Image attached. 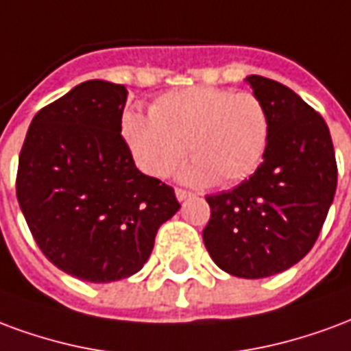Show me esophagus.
<instances>
[{
  "mask_svg": "<svg viewBox=\"0 0 351 351\" xmlns=\"http://www.w3.org/2000/svg\"><path fill=\"white\" fill-rule=\"evenodd\" d=\"M176 196H178L179 202L186 200V198H191L193 194L189 193V191H185V189H176Z\"/></svg>",
  "mask_w": 351,
  "mask_h": 351,
  "instance_id": "esophagus-1",
  "label": "esophagus"
}]
</instances>
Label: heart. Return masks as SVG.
Here are the masks:
<instances>
[{"instance_id": "b5f03b06", "label": "heart", "mask_w": 351, "mask_h": 351, "mask_svg": "<svg viewBox=\"0 0 351 351\" xmlns=\"http://www.w3.org/2000/svg\"><path fill=\"white\" fill-rule=\"evenodd\" d=\"M121 138L136 166L166 178L185 157L181 179L193 185H232L256 172L269 142V114L256 95L194 86L158 97L149 116L123 112Z\"/></svg>"}]
</instances>
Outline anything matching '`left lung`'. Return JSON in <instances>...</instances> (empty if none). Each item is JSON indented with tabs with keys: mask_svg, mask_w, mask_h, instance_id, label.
I'll use <instances>...</instances> for the list:
<instances>
[{
	"mask_svg": "<svg viewBox=\"0 0 351 351\" xmlns=\"http://www.w3.org/2000/svg\"><path fill=\"white\" fill-rule=\"evenodd\" d=\"M245 82L269 114L263 162L232 191L206 196L204 243L234 277L263 278L308 254L337 191V160L324 117L290 88L258 74Z\"/></svg>",
	"mask_w": 351,
	"mask_h": 351,
	"instance_id": "obj_1",
	"label": "left lung"
}]
</instances>
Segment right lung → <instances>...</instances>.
<instances>
[{
  "label": "right lung",
  "mask_w": 351,
  "mask_h": 351,
  "mask_svg": "<svg viewBox=\"0 0 351 351\" xmlns=\"http://www.w3.org/2000/svg\"><path fill=\"white\" fill-rule=\"evenodd\" d=\"M125 102L121 84L84 82L37 112L18 160V204L39 249L95 284L142 269L181 207L172 186L134 165L119 130Z\"/></svg>",
  "instance_id": "add662e5"
}]
</instances>
